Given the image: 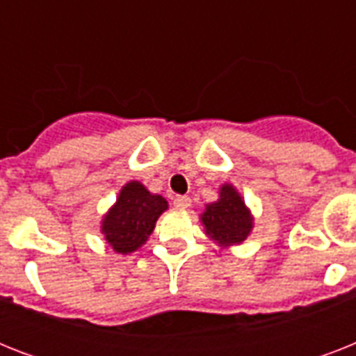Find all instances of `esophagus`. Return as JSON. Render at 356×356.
Here are the masks:
<instances>
[{
    "instance_id": "1",
    "label": "esophagus",
    "mask_w": 356,
    "mask_h": 356,
    "mask_svg": "<svg viewBox=\"0 0 356 356\" xmlns=\"http://www.w3.org/2000/svg\"><path fill=\"white\" fill-rule=\"evenodd\" d=\"M190 203H192V201H190L188 195H175V197H173V207H175V209H188Z\"/></svg>"
}]
</instances>
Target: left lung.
Segmentation results:
<instances>
[{"label":"left lung","instance_id":"obj_1","mask_svg":"<svg viewBox=\"0 0 356 356\" xmlns=\"http://www.w3.org/2000/svg\"><path fill=\"white\" fill-rule=\"evenodd\" d=\"M205 234L220 248L240 245L253 231V214L231 183L220 186V197L205 205L201 214Z\"/></svg>","mask_w":356,"mask_h":356}]
</instances>
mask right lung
<instances>
[{"instance_id": "obj_1", "label": "right lung", "mask_w": 356, "mask_h": 356, "mask_svg": "<svg viewBox=\"0 0 356 356\" xmlns=\"http://www.w3.org/2000/svg\"><path fill=\"white\" fill-rule=\"evenodd\" d=\"M164 211H168V201L162 195L151 194L140 181H129L103 216L102 234L116 253H133L147 242Z\"/></svg>"}]
</instances>
